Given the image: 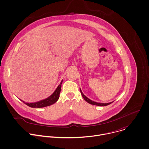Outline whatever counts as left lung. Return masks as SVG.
I'll return each mask as SVG.
<instances>
[{
	"label": "left lung",
	"instance_id": "left-lung-1",
	"mask_svg": "<svg viewBox=\"0 0 149 149\" xmlns=\"http://www.w3.org/2000/svg\"><path fill=\"white\" fill-rule=\"evenodd\" d=\"M80 92H81V93L83 97V98L84 99V100L85 101H86L88 103H89V104H93V105H96V106H107V105H109L111 103H112L113 102H110V103H97V102H93L92 100H91V99H88L86 96H85L84 93H82V91L80 89Z\"/></svg>",
	"mask_w": 149,
	"mask_h": 149
}]
</instances>
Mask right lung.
Instances as JSON below:
<instances>
[{"instance_id":"1","label":"right lung","mask_w":149,"mask_h":149,"mask_svg":"<svg viewBox=\"0 0 149 149\" xmlns=\"http://www.w3.org/2000/svg\"><path fill=\"white\" fill-rule=\"evenodd\" d=\"M63 80L61 81V83L60 85L58 86V87L56 88V91L53 92V93L48 97L47 98L40 100L39 102H35V103H25V102L21 100L23 103H24L26 105L32 108H42V107H47L49 106H50L54 103H55L58 99L59 98V95L61 91V84H62Z\"/></svg>"}]
</instances>
